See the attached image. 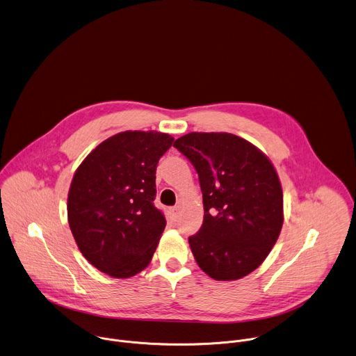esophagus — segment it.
<instances>
[{
	"mask_svg": "<svg viewBox=\"0 0 356 356\" xmlns=\"http://www.w3.org/2000/svg\"><path fill=\"white\" fill-rule=\"evenodd\" d=\"M169 212H170L172 219H173V220H177L179 216H180V207H173V208L169 209Z\"/></svg>",
	"mask_w": 356,
	"mask_h": 356,
	"instance_id": "obj_1",
	"label": "esophagus"
}]
</instances>
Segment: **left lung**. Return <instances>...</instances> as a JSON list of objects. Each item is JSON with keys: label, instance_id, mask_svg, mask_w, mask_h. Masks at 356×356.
Listing matches in <instances>:
<instances>
[{"label": "left lung", "instance_id": "obj_1", "mask_svg": "<svg viewBox=\"0 0 356 356\" xmlns=\"http://www.w3.org/2000/svg\"><path fill=\"white\" fill-rule=\"evenodd\" d=\"M195 168L204 222L188 237L198 266L219 282L254 272L276 244L283 190L270 159L230 133H188L173 144Z\"/></svg>", "mask_w": 356, "mask_h": 356}]
</instances>
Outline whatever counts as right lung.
<instances>
[{"label": "right lung", "instance_id": "1", "mask_svg": "<svg viewBox=\"0 0 356 356\" xmlns=\"http://www.w3.org/2000/svg\"><path fill=\"white\" fill-rule=\"evenodd\" d=\"M173 137L129 130L97 145L76 169L67 222L83 257L111 277L145 269L166 226L155 208V173Z\"/></svg>", "mask_w": 356, "mask_h": 356}]
</instances>
